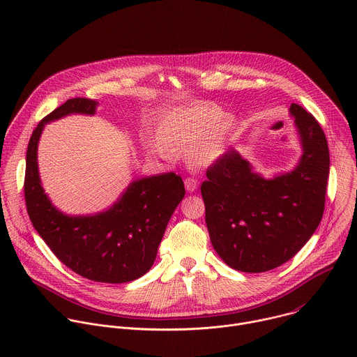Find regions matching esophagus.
<instances>
[{"instance_id":"obj_1","label":"esophagus","mask_w":357,"mask_h":357,"mask_svg":"<svg viewBox=\"0 0 357 357\" xmlns=\"http://www.w3.org/2000/svg\"><path fill=\"white\" fill-rule=\"evenodd\" d=\"M185 188L188 192H195L197 188V181L195 178H186L185 179Z\"/></svg>"}]
</instances>
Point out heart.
<instances>
[{
  "instance_id": "1",
  "label": "heart",
  "mask_w": 357,
  "mask_h": 357,
  "mask_svg": "<svg viewBox=\"0 0 357 357\" xmlns=\"http://www.w3.org/2000/svg\"><path fill=\"white\" fill-rule=\"evenodd\" d=\"M236 116L212 105H195L167 113L155 128L158 144H148L151 154L167 158L169 152L188 151V160L200 168L218 162L238 131Z\"/></svg>"
}]
</instances>
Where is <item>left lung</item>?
I'll use <instances>...</instances> for the list:
<instances>
[{"label": "left lung", "mask_w": 357, "mask_h": 357, "mask_svg": "<svg viewBox=\"0 0 357 357\" xmlns=\"http://www.w3.org/2000/svg\"><path fill=\"white\" fill-rule=\"evenodd\" d=\"M289 116L302 151L291 171L266 178L231 149L202 183L213 248L237 271L264 273L287 263L321 223L329 176L326 137L299 105H291Z\"/></svg>", "instance_id": "left-lung-1"}]
</instances>
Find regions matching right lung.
<instances>
[{
  "mask_svg": "<svg viewBox=\"0 0 357 357\" xmlns=\"http://www.w3.org/2000/svg\"><path fill=\"white\" fill-rule=\"evenodd\" d=\"M97 106L96 100L70 98L38 124L28 144L24 192L35 230L66 267L91 281L121 284L142 277L154 264L185 188L179 175L167 172L134 179L103 212L68 215L59 211L39 176L42 131L47 123L70 114L94 116Z\"/></svg>",
  "mask_w": 357,
  "mask_h": 357,
  "instance_id": "1",
  "label": "right lung"
}]
</instances>
